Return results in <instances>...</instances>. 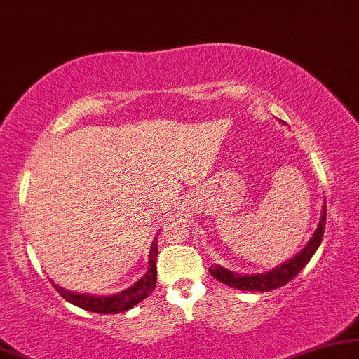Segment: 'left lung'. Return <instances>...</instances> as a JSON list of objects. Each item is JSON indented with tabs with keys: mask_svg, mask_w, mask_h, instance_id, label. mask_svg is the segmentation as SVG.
<instances>
[{
	"mask_svg": "<svg viewBox=\"0 0 359 359\" xmlns=\"http://www.w3.org/2000/svg\"><path fill=\"white\" fill-rule=\"evenodd\" d=\"M325 219H327V207L323 202L322 217H320L318 228L315 229V233L310 238V241L305 245L302 251L297 256H294L292 259H287L280 266L274 267V269L262 272V274H251V276H241L236 272H231L224 269L222 266H212L210 267V274L215 279L219 280L222 284H226L229 287H235L240 290H252V292H267V290H274L283 287L284 284H287L289 280H292L300 271L304 269L305 264L312 259L315 251L318 250L320 243H322L323 231H325Z\"/></svg>",
	"mask_w": 359,
	"mask_h": 359,
	"instance_id": "left-lung-1",
	"label": "left lung"
}]
</instances>
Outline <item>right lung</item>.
Wrapping results in <instances>:
<instances>
[{
  "mask_svg": "<svg viewBox=\"0 0 359 359\" xmlns=\"http://www.w3.org/2000/svg\"><path fill=\"white\" fill-rule=\"evenodd\" d=\"M156 259H157V243L156 240L152 241L151 251H149V267L144 276L137 280L136 284H133L131 287L114 295H88V294H79V292H70V290L62 289L60 285L52 283L57 292L64 297L67 302L76 305V307L88 310V312H97V313H119L126 312L144 300L152 290L156 289V280H157V269H156Z\"/></svg>",
  "mask_w": 359,
  "mask_h": 359,
  "instance_id": "1",
  "label": "right lung"
}]
</instances>
